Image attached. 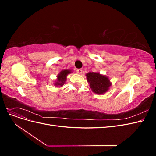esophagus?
<instances>
[{
	"label": "esophagus",
	"mask_w": 156,
	"mask_h": 156,
	"mask_svg": "<svg viewBox=\"0 0 156 156\" xmlns=\"http://www.w3.org/2000/svg\"><path fill=\"white\" fill-rule=\"evenodd\" d=\"M77 73L79 74H81L83 73V69H77Z\"/></svg>",
	"instance_id": "1"
}]
</instances>
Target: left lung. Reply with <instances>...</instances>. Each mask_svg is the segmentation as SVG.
Returning <instances> with one entry per match:
<instances>
[{"label": "left lung", "mask_w": 156, "mask_h": 156, "mask_svg": "<svg viewBox=\"0 0 156 156\" xmlns=\"http://www.w3.org/2000/svg\"><path fill=\"white\" fill-rule=\"evenodd\" d=\"M87 77L92 92L98 94L106 92L111 84L107 77L99 73L89 72L87 74Z\"/></svg>", "instance_id": "left-lung-1"}]
</instances>
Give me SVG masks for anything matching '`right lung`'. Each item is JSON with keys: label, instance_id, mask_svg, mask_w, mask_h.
I'll list each match as a JSON object with an SVG mask.
<instances>
[{"label": "right lung", "instance_id": "add662e5", "mask_svg": "<svg viewBox=\"0 0 156 156\" xmlns=\"http://www.w3.org/2000/svg\"><path fill=\"white\" fill-rule=\"evenodd\" d=\"M71 73V71L68 69H65L61 72L57 76L58 81L57 82H55V85L56 86H60L62 87L64 85L65 81H66L67 75Z\"/></svg>", "mask_w": 156, "mask_h": 156}]
</instances>
